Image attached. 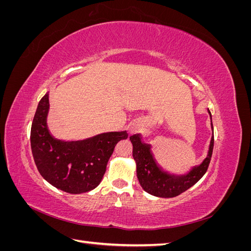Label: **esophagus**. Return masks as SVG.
Segmentation results:
<instances>
[{
  "mask_svg": "<svg viewBox=\"0 0 251 251\" xmlns=\"http://www.w3.org/2000/svg\"><path fill=\"white\" fill-rule=\"evenodd\" d=\"M136 132H137V130H136L135 127H131L130 130H128V133H130V134H134V133H136Z\"/></svg>",
  "mask_w": 251,
  "mask_h": 251,
  "instance_id": "obj_1",
  "label": "esophagus"
}]
</instances>
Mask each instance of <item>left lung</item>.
<instances>
[{"mask_svg":"<svg viewBox=\"0 0 251 251\" xmlns=\"http://www.w3.org/2000/svg\"><path fill=\"white\" fill-rule=\"evenodd\" d=\"M209 115L211 118L210 112ZM130 140L133 144V157L137 164V178L141 187L147 193L161 198H173L196 184L206 173L214 150V136H212L208 155L202 164L193 169L186 176L175 177L159 168L151 153V146L142 142L139 134L130 136Z\"/></svg>","mask_w":251,"mask_h":251,"instance_id":"left-lung-1","label":"left lung"}]
</instances>
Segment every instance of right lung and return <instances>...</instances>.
Here are the masks:
<instances>
[{"mask_svg":"<svg viewBox=\"0 0 251 251\" xmlns=\"http://www.w3.org/2000/svg\"><path fill=\"white\" fill-rule=\"evenodd\" d=\"M49 97L45 94L37 105L30 133L34 162L42 177L69 194H81L95 188L105 173L116 143L127 133H103L82 141H62L47 126Z\"/></svg>","mask_w":251,"mask_h":251,"instance_id":"obj_1","label":"right lung"}]
</instances>
